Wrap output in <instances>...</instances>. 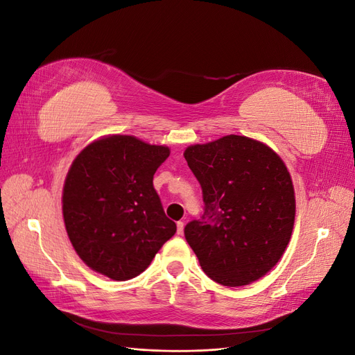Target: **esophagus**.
Here are the masks:
<instances>
[{"mask_svg":"<svg viewBox=\"0 0 355 355\" xmlns=\"http://www.w3.org/2000/svg\"><path fill=\"white\" fill-rule=\"evenodd\" d=\"M176 227H178V235H182V234H184V227H185L184 222L179 220V222L176 223Z\"/></svg>","mask_w":355,"mask_h":355,"instance_id":"34e87169","label":"esophagus"}]
</instances>
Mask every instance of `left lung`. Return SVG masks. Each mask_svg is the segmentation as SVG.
I'll use <instances>...</instances> for the list:
<instances>
[{
  "instance_id": "8db88e82",
  "label": "left lung",
  "mask_w": 355,
  "mask_h": 355,
  "mask_svg": "<svg viewBox=\"0 0 355 355\" xmlns=\"http://www.w3.org/2000/svg\"><path fill=\"white\" fill-rule=\"evenodd\" d=\"M184 157L202 189L204 213L185 239L213 282L239 287L280 261L292 237L295 189L283 159L254 139L228 135Z\"/></svg>"
}]
</instances>
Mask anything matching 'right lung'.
<instances>
[{
    "label": "right lung",
    "instance_id": "add662e5",
    "mask_svg": "<svg viewBox=\"0 0 355 355\" xmlns=\"http://www.w3.org/2000/svg\"><path fill=\"white\" fill-rule=\"evenodd\" d=\"M168 155L167 146L112 135L73 159L63 185V220L75 252L93 271L130 280L175 235L176 223L153 184Z\"/></svg>",
    "mask_w": 355,
    "mask_h": 355
}]
</instances>
